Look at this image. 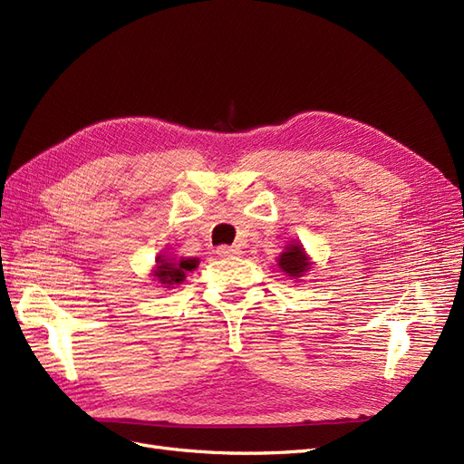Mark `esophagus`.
<instances>
[{"mask_svg":"<svg viewBox=\"0 0 464 464\" xmlns=\"http://www.w3.org/2000/svg\"><path fill=\"white\" fill-rule=\"evenodd\" d=\"M240 254H242L240 246H218L217 247V256L224 257V259H232V257H237Z\"/></svg>","mask_w":464,"mask_h":464,"instance_id":"obj_1","label":"esophagus"}]
</instances>
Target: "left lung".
<instances>
[{
    "label": "left lung",
    "instance_id": "1",
    "mask_svg": "<svg viewBox=\"0 0 464 464\" xmlns=\"http://www.w3.org/2000/svg\"><path fill=\"white\" fill-rule=\"evenodd\" d=\"M276 265H278V269L283 271L286 276L296 278L300 283L302 276L307 275V271H312L314 261H312L310 256L305 254L304 246L298 240H292L285 246L283 254L276 257Z\"/></svg>",
    "mask_w": 464,
    "mask_h": 464
}]
</instances>
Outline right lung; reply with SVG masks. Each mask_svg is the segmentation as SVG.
<instances>
[{"mask_svg": "<svg viewBox=\"0 0 464 464\" xmlns=\"http://www.w3.org/2000/svg\"><path fill=\"white\" fill-rule=\"evenodd\" d=\"M154 263L157 265H154L150 271L152 280H157L159 286L170 290V288L184 283L189 271L198 269L199 259L198 257H178L176 254L160 251Z\"/></svg>", "mask_w": 464, "mask_h": 464, "instance_id": "right-lung-1", "label": "right lung"}]
</instances>
